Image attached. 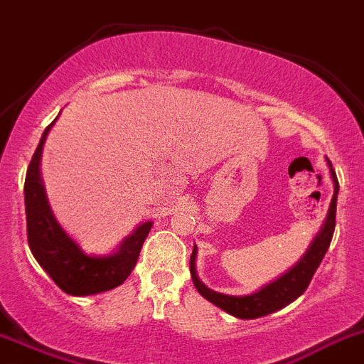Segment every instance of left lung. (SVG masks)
I'll use <instances>...</instances> for the list:
<instances>
[{"instance_id": "left-lung-1", "label": "left lung", "mask_w": 364, "mask_h": 364, "mask_svg": "<svg viewBox=\"0 0 364 364\" xmlns=\"http://www.w3.org/2000/svg\"><path fill=\"white\" fill-rule=\"evenodd\" d=\"M328 165H331V161H328ZM331 174L332 179H334V198H332L331 210H328V217L323 224V230L320 232V235L316 237L311 250L305 253L304 259L289 273H285L277 282L260 289L259 293L250 294V296H228V294L215 293V291L208 289L205 284H201V280L196 274V267H193V260H196V247H193L192 257H190V273H192V282L196 285V289L199 291V294L205 296L208 301H212L213 305L223 309V311L228 312V314L240 318V320H253V318H260V316L280 311L282 307L289 305L300 294H304L309 284H311L312 277H314L316 269L320 267L321 260H323L325 253H327L328 246H331L332 235H334L336 203H338L339 183L332 165Z\"/></svg>"}]
</instances>
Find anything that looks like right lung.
Returning a JSON list of instances; mask_svg holds the SVG:
<instances>
[{"label": "right lung", "instance_id": "1", "mask_svg": "<svg viewBox=\"0 0 364 364\" xmlns=\"http://www.w3.org/2000/svg\"><path fill=\"white\" fill-rule=\"evenodd\" d=\"M52 125L53 122L44 129L43 138L30 159L25 178L26 237H28L30 251L39 266L66 294L87 296V294L114 289L124 284L125 278L134 269L152 223L141 224L111 257H87L86 253H82L80 247L63 232V228L53 219L41 185V151Z\"/></svg>", "mask_w": 364, "mask_h": 364}]
</instances>
